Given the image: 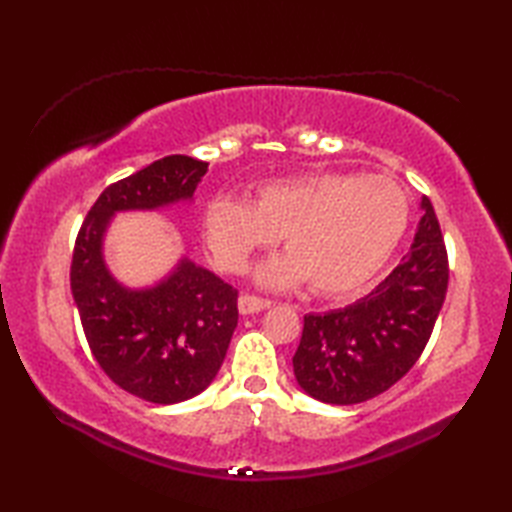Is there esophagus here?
Here are the masks:
<instances>
[{
    "mask_svg": "<svg viewBox=\"0 0 512 512\" xmlns=\"http://www.w3.org/2000/svg\"><path fill=\"white\" fill-rule=\"evenodd\" d=\"M270 306H273V301L262 299V297H253V295H242L237 301V308L242 314H255V312H262Z\"/></svg>",
    "mask_w": 512,
    "mask_h": 512,
    "instance_id": "34e87169",
    "label": "esophagus"
}]
</instances>
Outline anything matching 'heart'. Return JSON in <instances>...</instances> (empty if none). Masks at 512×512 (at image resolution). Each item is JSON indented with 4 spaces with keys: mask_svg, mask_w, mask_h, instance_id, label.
Instances as JSON below:
<instances>
[{
    "mask_svg": "<svg viewBox=\"0 0 512 512\" xmlns=\"http://www.w3.org/2000/svg\"><path fill=\"white\" fill-rule=\"evenodd\" d=\"M407 224V195L394 180L336 171L262 184L253 202L215 195L202 215L217 266L242 273L255 250L281 235L288 253L259 266L255 279L268 288L310 281L325 297L347 295L374 279Z\"/></svg>",
    "mask_w": 512,
    "mask_h": 512,
    "instance_id": "heart-1",
    "label": "heart"
}]
</instances>
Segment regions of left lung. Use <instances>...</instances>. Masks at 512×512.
Listing matches in <instances>:
<instances>
[{
    "label": "left lung",
    "mask_w": 512,
    "mask_h": 512,
    "mask_svg": "<svg viewBox=\"0 0 512 512\" xmlns=\"http://www.w3.org/2000/svg\"><path fill=\"white\" fill-rule=\"evenodd\" d=\"M420 209L411 250L385 281L352 306L303 317L292 367L308 396L356 405L383 394L416 365L449 286L436 211L429 198H422Z\"/></svg>",
    "instance_id": "left-lung-1"
}]
</instances>
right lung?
Masks as SVG:
<instances>
[{
    "instance_id": "1",
    "label": "right lung",
    "mask_w": 512,
    "mask_h": 512,
    "mask_svg": "<svg viewBox=\"0 0 512 512\" xmlns=\"http://www.w3.org/2000/svg\"><path fill=\"white\" fill-rule=\"evenodd\" d=\"M209 162L167 156L110 184L74 244L70 288L85 339L114 383L156 405L189 400L213 383L237 328V290L180 257L154 286L129 288L105 262L116 213L191 202Z\"/></svg>"
}]
</instances>
